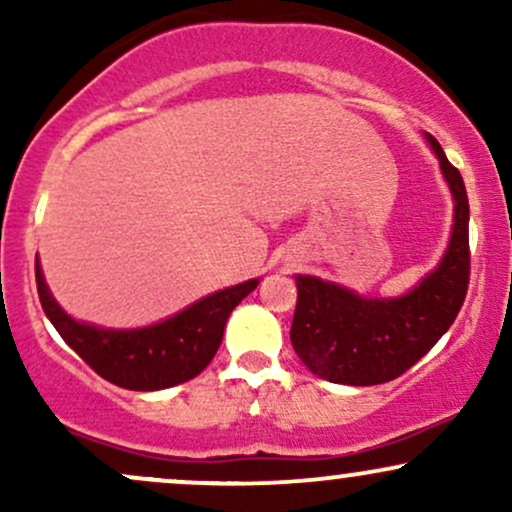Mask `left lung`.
Here are the masks:
<instances>
[{"label": "left lung", "mask_w": 512, "mask_h": 512, "mask_svg": "<svg viewBox=\"0 0 512 512\" xmlns=\"http://www.w3.org/2000/svg\"><path fill=\"white\" fill-rule=\"evenodd\" d=\"M426 142L455 202L448 250L433 272L397 298L361 296L298 274L291 344L317 378L356 387L395 380L433 349L460 313L469 284V199L460 170L436 137L426 134Z\"/></svg>", "instance_id": "left-lung-1"}]
</instances>
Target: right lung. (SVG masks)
Masks as SVG:
<instances>
[{"label":"right lung","mask_w":512,"mask_h":512,"mask_svg":"<svg viewBox=\"0 0 512 512\" xmlns=\"http://www.w3.org/2000/svg\"><path fill=\"white\" fill-rule=\"evenodd\" d=\"M35 284L40 305L55 330L101 378L125 390L154 392L187 383L209 366L221 346L228 315L257 289L260 279L211 293L173 317L137 330L88 325L64 313L45 284L38 260Z\"/></svg>","instance_id":"1"}]
</instances>
